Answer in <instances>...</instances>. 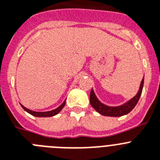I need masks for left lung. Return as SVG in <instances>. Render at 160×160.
Wrapping results in <instances>:
<instances>
[{
  "label": "left lung",
  "mask_w": 160,
  "mask_h": 160,
  "mask_svg": "<svg viewBox=\"0 0 160 160\" xmlns=\"http://www.w3.org/2000/svg\"><path fill=\"white\" fill-rule=\"evenodd\" d=\"M143 84H144V78L142 79V82H141L139 91H138L136 96L132 98L131 100L128 101V102H126L125 104L115 107H108V106H106L102 102H100L98 99L97 98V97L95 96L94 92H93L92 88V90L90 92V104L101 115H105V116H115V117L122 116V115L129 113L130 111H132L135 107V106L137 105V103H138V100H139L141 95H142Z\"/></svg>",
  "instance_id": "left-lung-1"
}]
</instances>
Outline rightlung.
Returning a JSON list of instances; mask_svg holds the SVG:
<instances>
[{"mask_svg": "<svg viewBox=\"0 0 160 160\" xmlns=\"http://www.w3.org/2000/svg\"><path fill=\"white\" fill-rule=\"evenodd\" d=\"M65 104H66V100L64 101L63 103H62L60 107H58L57 109L53 110V111H45V112H37V111H31V110L28 109V108H26V107H24L22 105L21 106H22V108H23L27 112H28V113L31 114V115H34V116H37V117H51V116H53V115H57V114L58 113V112H59L62 108H63Z\"/></svg>", "mask_w": 160, "mask_h": 160, "instance_id": "1", "label": "right lung"}]
</instances>
